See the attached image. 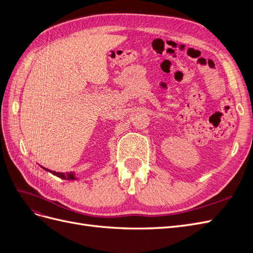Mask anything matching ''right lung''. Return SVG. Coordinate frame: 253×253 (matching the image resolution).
I'll return each mask as SVG.
<instances>
[{
    "mask_svg": "<svg viewBox=\"0 0 253 253\" xmlns=\"http://www.w3.org/2000/svg\"><path fill=\"white\" fill-rule=\"evenodd\" d=\"M42 167V166H41ZM43 169L45 170V171H47V172H49V173H51V174H53V175H56V176H58V177H60V178H62V179H67V180H75V179H77V177H76V175H75V173H73V172H70V173H61V172H56V171H50V170H48V169H46V168H44V167H42Z\"/></svg>",
    "mask_w": 253,
    "mask_h": 253,
    "instance_id": "right-lung-1",
    "label": "right lung"
}]
</instances>
